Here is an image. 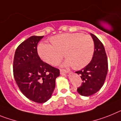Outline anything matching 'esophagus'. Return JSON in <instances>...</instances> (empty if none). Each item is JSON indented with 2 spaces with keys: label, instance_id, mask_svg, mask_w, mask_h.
<instances>
[{
  "label": "esophagus",
  "instance_id": "esophagus-1",
  "mask_svg": "<svg viewBox=\"0 0 121 121\" xmlns=\"http://www.w3.org/2000/svg\"><path fill=\"white\" fill-rule=\"evenodd\" d=\"M60 73L61 74H65V73H68V71L66 69H60Z\"/></svg>",
  "mask_w": 121,
  "mask_h": 121
}]
</instances>
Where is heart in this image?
I'll return each instance as SVG.
<instances>
[{
    "instance_id": "1",
    "label": "heart",
    "mask_w": 121,
    "mask_h": 121,
    "mask_svg": "<svg viewBox=\"0 0 121 121\" xmlns=\"http://www.w3.org/2000/svg\"><path fill=\"white\" fill-rule=\"evenodd\" d=\"M51 43H41L38 53L43 61L52 65H57L64 56L65 65L73 69L85 67L94 53V43L91 36L82 33H63L50 38Z\"/></svg>"
}]
</instances>
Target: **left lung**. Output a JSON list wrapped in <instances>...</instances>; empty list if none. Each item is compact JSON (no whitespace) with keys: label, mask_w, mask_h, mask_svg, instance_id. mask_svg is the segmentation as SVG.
I'll use <instances>...</instances> for the list:
<instances>
[{"label":"left lung","mask_w":121,"mask_h":121,"mask_svg":"<svg viewBox=\"0 0 121 121\" xmlns=\"http://www.w3.org/2000/svg\"><path fill=\"white\" fill-rule=\"evenodd\" d=\"M94 43V52L91 62L80 71L75 72L83 82L77 88L80 95L89 96L97 92L104 84L108 72V59L102 43L90 33Z\"/></svg>","instance_id":"left-lung-1"}]
</instances>
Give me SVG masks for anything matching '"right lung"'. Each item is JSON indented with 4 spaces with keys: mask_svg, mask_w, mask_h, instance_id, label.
Here are the masks:
<instances>
[{
    "mask_svg": "<svg viewBox=\"0 0 121 121\" xmlns=\"http://www.w3.org/2000/svg\"><path fill=\"white\" fill-rule=\"evenodd\" d=\"M44 36H33L20 44L15 51L13 75L19 90L35 102L44 103L51 97L60 71L43 61L37 45Z\"/></svg>",
    "mask_w": 121,
    "mask_h": 121,
    "instance_id": "obj_1",
    "label": "right lung"
}]
</instances>
